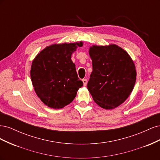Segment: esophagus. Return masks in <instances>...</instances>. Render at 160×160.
<instances>
[{
  "mask_svg": "<svg viewBox=\"0 0 160 160\" xmlns=\"http://www.w3.org/2000/svg\"><path fill=\"white\" fill-rule=\"evenodd\" d=\"M82 81H83V83L84 86H86L87 83H88V80H87V79H83Z\"/></svg>",
  "mask_w": 160,
  "mask_h": 160,
  "instance_id": "1",
  "label": "esophagus"
}]
</instances>
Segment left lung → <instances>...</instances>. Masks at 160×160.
Instances as JSON below:
<instances>
[{
    "label": "left lung",
    "instance_id": "obj_1",
    "mask_svg": "<svg viewBox=\"0 0 160 160\" xmlns=\"http://www.w3.org/2000/svg\"><path fill=\"white\" fill-rule=\"evenodd\" d=\"M93 71L88 89L101 108L112 109L126 100L136 81L134 62L120 47L93 45L89 49Z\"/></svg>",
    "mask_w": 160,
    "mask_h": 160
}]
</instances>
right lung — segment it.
Here are the masks:
<instances>
[{
	"label": "right lung",
	"instance_id": "1",
	"mask_svg": "<svg viewBox=\"0 0 160 160\" xmlns=\"http://www.w3.org/2000/svg\"><path fill=\"white\" fill-rule=\"evenodd\" d=\"M83 42L54 44L35 57L31 68L34 89L42 102L53 109L71 103L83 85L77 75L71 55Z\"/></svg>",
	"mask_w": 160,
	"mask_h": 160
}]
</instances>
